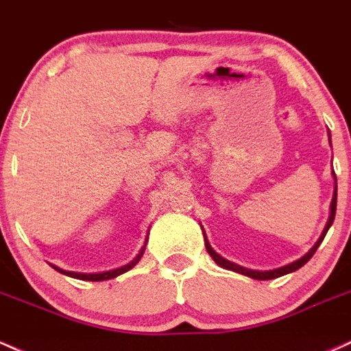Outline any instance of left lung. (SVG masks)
Wrapping results in <instances>:
<instances>
[{"label": "left lung", "mask_w": 351, "mask_h": 351, "mask_svg": "<svg viewBox=\"0 0 351 351\" xmlns=\"http://www.w3.org/2000/svg\"><path fill=\"white\" fill-rule=\"evenodd\" d=\"M330 136V133H328ZM333 178H335V191H333V199H332V205H330V217H328V221H326L325 228H323L322 234H319V238L317 240V243L311 246L310 250H308V253H305L302 258H298V260H295L293 263H288L285 265V267H280V268H275V269H267V271H260V269H250V268H245V267H240V265L237 263H232V261H228L226 258L219 256L217 252H215L213 248H211L210 241H208L206 234L203 233V237H205V246H206V252L210 253V256L213 258L215 263L218 265V267L221 268H226V269H232V271H237L240 273V275H245V276H250V278L253 280H273V278H278V276H283V275H288V273H293L296 271L298 268H302L303 265L306 263L308 260H310L311 256L315 255V252H317V248L319 245H322L323 238H325L326 232L330 230V226L333 225V219H335V213H337V175H335V171L332 173Z\"/></svg>", "instance_id": "left-lung-1"}]
</instances>
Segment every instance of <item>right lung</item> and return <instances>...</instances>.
Returning a JSON list of instances; mask_svg holds the SVG:
<instances>
[{"instance_id":"1","label":"right lung","mask_w":351,"mask_h":351,"mask_svg":"<svg viewBox=\"0 0 351 351\" xmlns=\"http://www.w3.org/2000/svg\"><path fill=\"white\" fill-rule=\"evenodd\" d=\"M146 241H148V234H146V240H145V245L141 246V250L138 252V255L133 258L130 263L123 265V267L119 268H114V269H110V271H101V273H78V271H66V269L63 268H58L55 265H51L53 268L56 269V271L63 273V275L66 276H71V278H78V280H84V282H103V280H111V278H117V276L123 275V273H126L128 269H132L134 265L138 263V261L141 260V256H143L145 253V248H146Z\"/></svg>"}]
</instances>
